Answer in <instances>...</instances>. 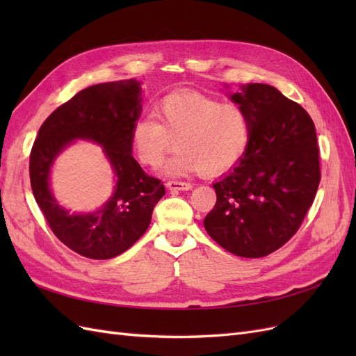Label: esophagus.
Segmentation results:
<instances>
[{"mask_svg": "<svg viewBox=\"0 0 356 356\" xmlns=\"http://www.w3.org/2000/svg\"><path fill=\"white\" fill-rule=\"evenodd\" d=\"M166 187H168L169 190L177 191V190H190V188H193V184H191V182L175 181V179H174V181H168Z\"/></svg>", "mask_w": 356, "mask_h": 356, "instance_id": "34e87169", "label": "esophagus"}]
</instances>
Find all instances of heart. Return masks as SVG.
Masks as SVG:
<instances>
[{"instance_id": "heart-1", "label": "heart", "mask_w": 356, "mask_h": 356, "mask_svg": "<svg viewBox=\"0 0 356 356\" xmlns=\"http://www.w3.org/2000/svg\"><path fill=\"white\" fill-rule=\"evenodd\" d=\"M156 116L136 118L131 145L143 165L157 168L175 144L178 149L165 166L170 175L224 174L239 163L251 144V115L239 104L177 92L157 102Z\"/></svg>"}]
</instances>
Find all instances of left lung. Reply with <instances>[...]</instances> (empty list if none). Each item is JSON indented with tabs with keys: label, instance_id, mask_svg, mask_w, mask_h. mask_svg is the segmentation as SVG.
<instances>
[{
	"label": "left lung",
	"instance_id": "obj_1",
	"mask_svg": "<svg viewBox=\"0 0 356 356\" xmlns=\"http://www.w3.org/2000/svg\"><path fill=\"white\" fill-rule=\"evenodd\" d=\"M232 99L251 115V144L213 184L217 203L203 224L225 251L260 258L293 238L314 203L319 147L307 111L273 86L248 84Z\"/></svg>",
	"mask_w": 356,
	"mask_h": 356
}]
</instances>
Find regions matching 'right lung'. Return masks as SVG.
Segmentation results:
<instances>
[{"mask_svg":"<svg viewBox=\"0 0 356 356\" xmlns=\"http://www.w3.org/2000/svg\"><path fill=\"white\" fill-rule=\"evenodd\" d=\"M141 114V86L134 79L90 86L62 104L41 124L29 154L31 187L51 232L70 250L92 260L127 251L148 229L161 179L145 174L132 156L131 127ZM101 143L118 175L115 196L98 212L71 216L52 199L48 172L72 138Z\"/></svg>","mask_w":356,"mask_h":356,"instance_id":"right-lung-1","label":"right lung"}]
</instances>
